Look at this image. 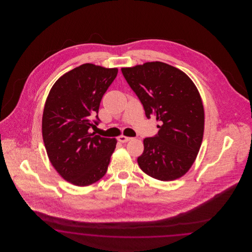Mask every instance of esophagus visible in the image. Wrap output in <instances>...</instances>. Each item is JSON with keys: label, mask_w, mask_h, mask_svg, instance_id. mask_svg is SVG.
<instances>
[{"label": "esophagus", "mask_w": 252, "mask_h": 252, "mask_svg": "<svg viewBox=\"0 0 252 252\" xmlns=\"http://www.w3.org/2000/svg\"><path fill=\"white\" fill-rule=\"evenodd\" d=\"M130 139H131L130 137H126V136H124V135L118 137V141H119L120 143H126V142L130 141Z\"/></svg>", "instance_id": "obj_1"}]
</instances>
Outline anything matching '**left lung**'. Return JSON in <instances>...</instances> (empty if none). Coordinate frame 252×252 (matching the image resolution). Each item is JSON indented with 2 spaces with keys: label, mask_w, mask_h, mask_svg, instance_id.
<instances>
[{
  "label": "left lung",
  "mask_w": 252,
  "mask_h": 252,
  "mask_svg": "<svg viewBox=\"0 0 252 252\" xmlns=\"http://www.w3.org/2000/svg\"><path fill=\"white\" fill-rule=\"evenodd\" d=\"M122 72L147 119L158 122V134L144 140L139 166L156 180L179 179L192 166L203 139V105L195 85L186 73L158 61Z\"/></svg>",
  "instance_id": "1"
}]
</instances>
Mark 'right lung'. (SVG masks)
<instances>
[{
  "label": "right lung",
  "mask_w": 252,
  "mask_h": 252,
  "mask_svg": "<svg viewBox=\"0 0 252 252\" xmlns=\"http://www.w3.org/2000/svg\"><path fill=\"white\" fill-rule=\"evenodd\" d=\"M116 68L86 63L66 72L52 87L42 116L49 159L60 176L76 186L102 179L116 139L89 131L98 126L102 97L117 76Z\"/></svg>",
  "instance_id": "1"
}]
</instances>
